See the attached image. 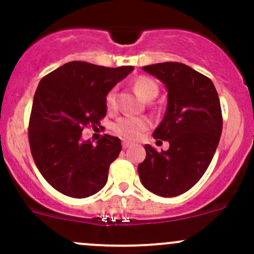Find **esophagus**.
Returning <instances> with one entry per match:
<instances>
[{"mask_svg":"<svg viewBox=\"0 0 254 254\" xmlns=\"http://www.w3.org/2000/svg\"><path fill=\"white\" fill-rule=\"evenodd\" d=\"M130 146H131V145H130L129 142H125V141L123 142V148H124V150H127V148H129Z\"/></svg>","mask_w":254,"mask_h":254,"instance_id":"1","label":"esophagus"}]
</instances>
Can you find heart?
<instances>
[{
  "mask_svg": "<svg viewBox=\"0 0 254 254\" xmlns=\"http://www.w3.org/2000/svg\"><path fill=\"white\" fill-rule=\"evenodd\" d=\"M134 89L142 99L151 101L158 93V86L153 79L146 76H140L134 81ZM106 106L108 111H114L117 107V91L115 88L109 89L106 94ZM150 127V122L141 117H125L119 118L113 125V131L122 139L127 141H135L141 136L145 130Z\"/></svg>",
  "mask_w": 254,
  "mask_h": 254,
  "instance_id": "1",
  "label": "heart"
}]
</instances>
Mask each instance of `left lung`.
<instances>
[{"label": "left lung", "instance_id": "left-lung-1", "mask_svg": "<svg viewBox=\"0 0 254 254\" xmlns=\"http://www.w3.org/2000/svg\"><path fill=\"white\" fill-rule=\"evenodd\" d=\"M168 91L167 109L153 131L155 139L170 142L157 152L145 145L146 158L137 167L147 190L163 198L188 191L203 177L222 131L220 99L211 79L181 63L143 66Z\"/></svg>", "mask_w": 254, "mask_h": 254}]
</instances>
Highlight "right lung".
<instances>
[{
  "label": "right lung",
  "mask_w": 254,
  "mask_h": 254,
  "mask_svg": "<svg viewBox=\"0 0 254 254\" xmlns=\"http://www.w3.org/2000/svg\"><path fill=\"white\" fill-rule=\"evenodd\" d=\"M132 70V66L112 68L71 61L39 82L28 137L38 170L58 191L81 199L106 186L122 143L107 134L97 145L82 141V130L106 117L107 92Z\"/></svg>",
  "instance_id": "right-lung-1"
}]
</instances>
